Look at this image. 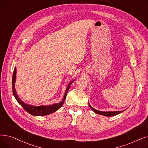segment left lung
<instances>
[{
	"label": "left lung",
	"mask_w": 148,
	"mask_h": 148,
	"mask_svg": "<svg viewBox=\"0 0 148 148\" xmlns=\"http://www.w3.org/2000/svg\"><path fill=\"white\" fill-rule=\"evenodd\" d=\"M89 106L90 107V108L91 109V110L96 114H100V115H105V116H107V117H112V116H114V115H118L120 113H121L122 112H123L124 111H108V112H103V111H100L98 110H95L94 108H93L91 105H89Z\"/></svg>",
	"instance_id": "1"
}]
</instances>
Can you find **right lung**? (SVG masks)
I'll use <instances>...</instances> for the list:
<instances>
[{
  "label": "right lung",
  "instance_id": "1",
  "mask_svg": "<svg viewBox=\"0 0 148 148\" xmlns=\"http://www.w3.org/2000/svg\"><path fill=\"white\" fill-rule=\"evenodd\" d=\"M16 68H14V72L13 74H12V93H13V95L14 96L15 99L16 100L18 101V103L20 104L24 109L27 112H28L29 114L34 115V116H42V115H47L49 114H52L56 111L57 110H58L63 105L64 101H65V100L66 99V96L67 95V92L68 91V90L71 85L72 83L74 81L73 80L72 82H71L66 89L65 92V95L63 96V99L62 100L59 102L57 103L53 104V105H41V106H34L30 105H28L27 103H24L22 100L19 99L18 96L16 92V89H15V83H16Z\"/></svg>",
  "mask_w": 148,
  "mask_h": 148
}]
</instances>
